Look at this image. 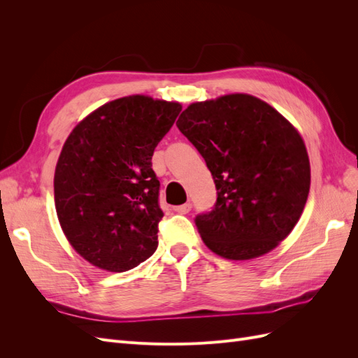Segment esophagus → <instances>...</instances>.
Here are the masks:
<instances>
[{
  "label": "esophagus",
  "instance_id": "esophagus-1",
  "mask_svg": "<svg viewBox=\"0 0 358 358\" xmlns=\"http://www.w3.org/2000/svg\"><path fill=\"white\" fill-rule=\"evenodd\" d=\"M189 210H191V203L180 204V206H176V208H175V212H178V213H182V215L188 213Z\"/></svg>",
  "mask_w": 358,
  "mask_h": 358
}]
</instances>
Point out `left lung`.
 Segmentation results:
<instances>
[{
	"label": "left lung",
	"mask_w": 358,
	"mask_h": 358,
	"mask_svg": "<svg viewBox=\"0 0 358 358\" xmlns=\"http://www.w3.org/2000/svg\"><path fill=\"white\" fill-rule=\"evenodd\" d=\"M176 125L216 187L212 210L194 220L203 242L230 259L272 251L300 220L310 187L309 157L296 128L246 94L194 103Z\"/></svg>",
	"instance_id": "1"
}]
</instances>
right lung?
<instances>
[{
    "label": "right lung",
    "instance_id": "obj_1",
    "mask_svg": "<svg viewBox=\"0 0 358 358\" xmlns=\"http://www.w3.org/2000/svg\"><path fill=\"white\" fill-rule=\"evenodd\" d=\"M182 106L145 95L101 106L73 129L55 170V206L69 242L85 259L127 272L157 251V145Z\"/></svg>",
    "mask_w": 358,
    "mask_h": 358
}]
</instances>
